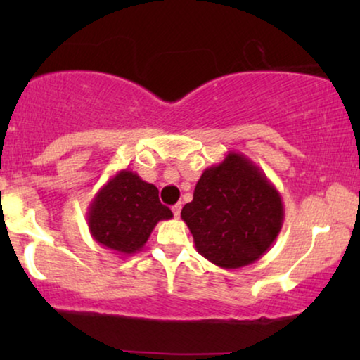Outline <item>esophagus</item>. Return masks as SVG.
Masks as SVG:
<instances>
[{
  "label": "esophagus",
  "instance_id": "34e87169",
  "mask_svg": "<svg viewBox=\"0 0 360 360\" xmlns=\"http://www.w3.org/2000/svg\"><path fill=\"white\" fill-rule=\"evenodd\" d=\"M172 211H174L175 218H179V216H180V211H181V203H176V205L172 206Z\"/></svg>",
  "mask_w": 360,
  "mask_h": 360
}]
</instances>
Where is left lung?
<instances>
[{
    "instance_id": "1",
    "label": "left lung",
    "mask_w": 360,
    "mask_h": 360,
    "mask_svg": "<svg viewBox=\"0 0 360 360\" xmlns=\"http://www.w3.org/2000/svg\"><path fill=\"white\" fill-rule=\"evenodd\" d=\"M282 196L267 175L240 152L231 150L196 181L181 219L198 254L221 269H240L259 260L280 234Z\"/></svg>"
}]
</instances>
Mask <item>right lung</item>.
Masks as SVG:
<instances>
[{"label":"right lung","instance_id":"obj_1","mask_svg":"<svg viewBox=\"0 0 360 360\" xmlns=\"http://www.w3.org/2000/svg\"><path fill=\"white\" fill-rule=\"evenodd\" d=\"M172 218L157 186L127 169L116 172L101 186L86 211L91 238L124 257L142 250L159 221Z\"/></svg>","mask_w":360,"mask_h":360}]
</instances>
